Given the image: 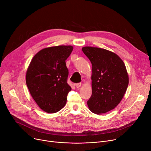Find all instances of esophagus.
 Segmentation results:
<instances>
[{"label": "esophagus", "instance_id": "esophagus-1", "mask_svg": "<svg viewBox=\"0 0 151 151\" xmlns=\"http://www.w3.org/2000/svg\"><path fill=\"white\" fill-rule=\"evenodd\" d=\"M75 86H76V88H80V87L81 86V83H78V84H75Z\"/></svg>", "mask_w": 151, "mask_h": 151}]
</instances>
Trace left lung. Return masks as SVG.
I'll return each instance as SVG.
<instances>
[{
	"label": "left lung",
	"mask_w": 151,
	"mask_h": 151,
	"mask_svg": "<svg viewBox=\"0 0 151 151\" xmlns=\"http://www.w3.org/2000/svg\"><path fill=\"white\" fill-rule=\"evenodd\" d=\"M82 51L92 63V96L88 101L97 114L114 109L127 89L129 78L123 60L113 52L97 47L84 46Z\"/></svg>",
	"instance_id": "8db88e82"
}]
</instances>
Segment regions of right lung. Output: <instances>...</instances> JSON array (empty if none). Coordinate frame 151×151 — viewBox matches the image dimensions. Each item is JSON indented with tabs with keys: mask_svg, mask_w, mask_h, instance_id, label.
Returning <instances> with one entry per match:
<instances>
[{
	"mask_svg": "<svg viewBox=\"0 0 151 151\" xmlns=\"http://www.w3.org/2000/svg\"><path fill=\"white\" fill-rule=\"evenodd\" d=\"M73 46L45 47L38 52L27 68L26 81L31 96L45 112L55 113L65 106L68 93V70L65 60Z\"/></svg>",
	"mask_w": 151,
	"mask_h": 151,
	"instance_id": "obj_1",
	"label": "right lung"
}]
</instances>
